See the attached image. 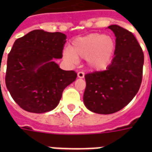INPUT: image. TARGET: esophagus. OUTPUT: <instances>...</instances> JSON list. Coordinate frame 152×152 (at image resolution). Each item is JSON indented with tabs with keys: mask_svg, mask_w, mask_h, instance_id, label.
<instances>
[{
	"mask_svg": "<svg viewBox=\"0 0 152 152\" xmlns=\"http://www.w3.org/2000/svg\"><path fill=\"white\" fill-rule=\"evenodd\" d=\"M77 76H78L79 78H83L84 77V72H79L77 73Z\"/></svg>",
	"mask_w": 152,
	"mask_h": 152,
	"instance_id": "obj_1",
	"label": "esophagus"
}]
</instances>
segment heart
<instances>
[{"mask_svg": "<svg viewBox=\"0 0 152 152\" xmlns=\"http://www.w3.org/2000/svg\"><path fill=\"white\" fill-rule=\"evenodd\" d=\"M115 50V42L110 35L91 34L76 39L72 48L64 51V58L75 63L78 57L87 59L88 67L95 71H102L107 68Z\"/></svg>", "mask_w": 152, "mask_h": 152, "instance_id": "1", "label": "heart"}]
</instances>
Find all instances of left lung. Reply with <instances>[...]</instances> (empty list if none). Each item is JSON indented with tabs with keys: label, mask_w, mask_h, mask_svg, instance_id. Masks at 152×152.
<instances>
[{
	"label": "left lung",
	"mask_w": 152,
	"mask_h": 152,
	"mask_svg": "<svg viewBox=\"0 0 152 152\" xmlns=\"http://www.w3.org/2000/svg\"><path fill=\"white\" fill-rule=\"evenodd\" d=\"M116 37L114 57L106 70L86 74L83 102L89 110L110 114L127 106L142 82L144 53L132 32L109 26Z\"/></svg>",
	"instance_id": "8db88e82"
}]
</instances>
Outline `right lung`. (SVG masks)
Here are the masks:
<instances>
[{"label":"right lung","instance_id":"obj_1","mask_svg":"<svg viewBox=\"0 0 152 152\" xmlns=\"http://www.w3.org/2000/svg\"><path fill=\"white\" fill-rule=\"evenodd\" d=\"M66 35L34 30L15 40L8 55L5 83L11 96L31 113L50 111L62 92L76 79L75 71L60 69L53 61L61 58Z\"/></svg>","mask_w":152,"mask_h":152}]
</instances>
